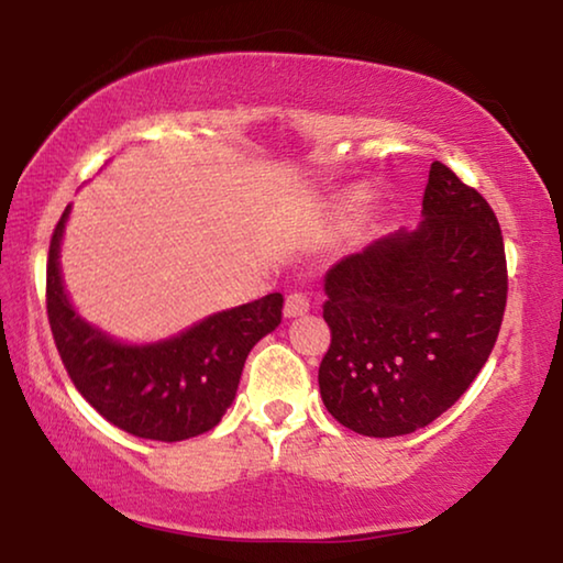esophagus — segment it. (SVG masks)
Returning <instances> with one entry per match:
<instances>
[{"label": "esophagus", "instance_id": "esophagus-1", "mask_svg": "<svg viewBox=\"0 0 563 563\" xmlns=\"http://www.w3.org/2000/svg\"><path fill=\"white\" fill-rule=\"evenodd\" d=\"M308 310H310L308 295L292 292V295H288V300H285V310L283 312H285V318H300Z\"/></svg>", "mask_w": 563, "mask_h": 563}]
</instances>
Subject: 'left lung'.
Wrapping results in <instances>:
<instances>
[{
    "instance_id": "left-lung-1",
    "label": "left lung",
    "mask_w": 563,
    "mask_h": 563,
    "mask_svg": "<svg viewBox=\"0 0 563 563\" xmlns=\"http://www.w3.org/2000/svg\"><path fill=\"white\" fill-rule=\"evenodd\" d=\"M322 288L328 412L365 437L422 430L466 393L497 342L507 305L497 216L434 161L415 231L342 258Z\"/></svg>"
}]
</instances>
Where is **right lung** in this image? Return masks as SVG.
<instances>
[{
  "mask_svg": "<svg viewBox=\"0 0 563 563\" xmlns=\"http://www.w3.org/2000/svg\"><path fill=\"white\" fill-rule=\"evenodd\" d=\"M71 206L54 228L46 312L71 383L97 412L141 440L180 442L221 422L233 405L247 352L280 325L283 295L213 312L156 342H123L74 308L62 275Z\"/></svg>",
  "mask_w": 563,
  "mask_h": 563,
  "instance_id": "right-lung-1",
  "label": "right lung"
}]
</instances>
